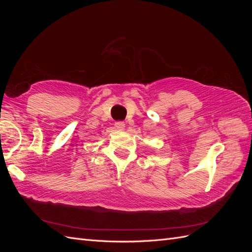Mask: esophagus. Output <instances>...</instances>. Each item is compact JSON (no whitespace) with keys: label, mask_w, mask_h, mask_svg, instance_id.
Instances as JSON below:
<instances>
[{"label":"esophagus","mask_w":252,"mask_h":252,"mask_svg":"<svg viewBox=\"0 0 252 252\" xmlns=\"http://www.w3.org/2000/svg\"><path fill=\"white\" fill-rule=\"evenodd\" d=\"M114 127H116L117 130H124L125 124L123 123V122H117V123L114 124Z\"/></svg>","instance_id":"1"}]
</instances>
